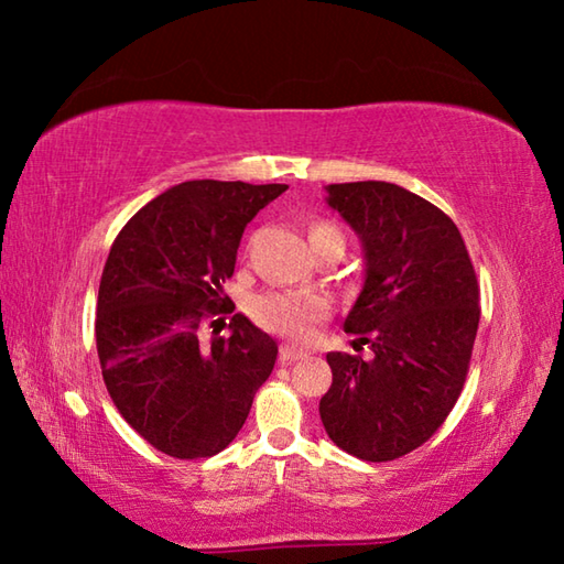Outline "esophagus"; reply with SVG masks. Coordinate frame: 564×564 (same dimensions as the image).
Segmentation results:
<instances>
[{"label":"esophagus","instance_id":"34e87169","mask_svg":"<svg viewBox=\"0 0 564 564\" xmlns=\"http://www.w3.org/2000/svg\"><path fill=\"white\" fill-rule=\"evenodd\" d=\"M303 358H308V350H301L295 346H281V362H293Z\"/></svg>","mask_w":564,"mask_h":564}]
</instances>
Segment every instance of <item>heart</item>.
<instances>
[{
  "instance_id": "heart-1",
  "label": "heart",
  "mask_w": 564,
  "mask_h": 564,
  "mask_svg": "<svg viewBox=\"0 0 564 564\" xmlns=\"http://www.w3.org/2000/svg\"><path fill=\"white\" fill-rule=\"evenodd\" d=\"M308 238L313 251L333 241L343 243V234L333 224H313ZM251 316L259 326L279 333V336L311 340L316 336L321 323L330 316V303L316 293L269 291L256 295L251 303Z\"/></svg>"
}]
</instances>
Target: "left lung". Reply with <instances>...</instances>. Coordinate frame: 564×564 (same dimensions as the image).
Returning a JSON list of instances; mask_svg holds the SVG:
<instances>
[{
  "label": "left lung",
  "instance_id": "8db88e82",
  "mask_svg": "<svg viewBox=\"0 0 564 564\" xmlns=\"http://www.w3.org/2000/svg\"><path fill=\"white\" fill-rule=\"evenodd\" d=\"M328 206L358 234L366 281L343 328L373 358L328 352L321 420L368 463L423 445L460 398L480 323V285L451 216L386 181L330 184Z\"/></svg>",
  "mask_w": 564,
  "mask_h": 564
}]
</instances>
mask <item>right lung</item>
<instances>
[{
	"label": "right lung",
	"mask_w": 564,
	"mask_h": 564,
	"mask_svg": "<svg viewBox=\"0 0 564 564\" xmlns=\"http://www.w3.org/2000/svg\"><path fill=\"white\" fill-rule=\"evenodd\" d=\"M285 184L198 178L171 186L111 243L97 301L101 376L121 417L178 460L221 453L241 431L279 346L235 313L221 337L210 318L231 299L236 251L251 218ZM206 319L212 341L200 338Z\"/></svg>",
	"instance_id": "right-lung-1"
}]
</instances>
